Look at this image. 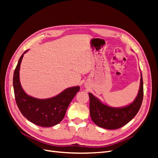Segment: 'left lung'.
I'll list each match as a JSON object with an SVG mask.
<instances>
[{
  "label": "left lung",
  "instance_id": "1",
  "mask_svg": "<svg viewBox=\"0 0 158 158\" xmlns=\"http://www.w3.org/2000/svg\"><path fill=\"white\" fill-rule=\"evenodd\" d=\"M144 96L143 80L140 78L138 94L132 103L123 107H112L103 104L93 94L89 93V114L93 122L103 128L117 129L125 125L136 116L139 111Z\"/></svg>",
  "mask_w": 158,
  "mask_h": 158
}]
</instances>
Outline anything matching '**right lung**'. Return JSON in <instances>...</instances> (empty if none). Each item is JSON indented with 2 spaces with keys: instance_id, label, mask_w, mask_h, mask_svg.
<instances>
[{
  "instance_id": "add662e5",
  "label": "right lung",
  "mask_w": 158,
  "mask_h": 158,
  "mask_svg": "<svg viewBox=\"0 0 158 158\" xmlns=\"http://www.w3.org/2000/svg\"><path fill=\"white\" fill-rule=\"evenodd\" d=\"M20 56L13 76V87L18 107L28 121L43 127H51L63 120L69 104L79 86L64 89L59 95L48 99H37L28 95L21 86L20 82V68L23 55Z\"/></svg>"
}]
</instances>
